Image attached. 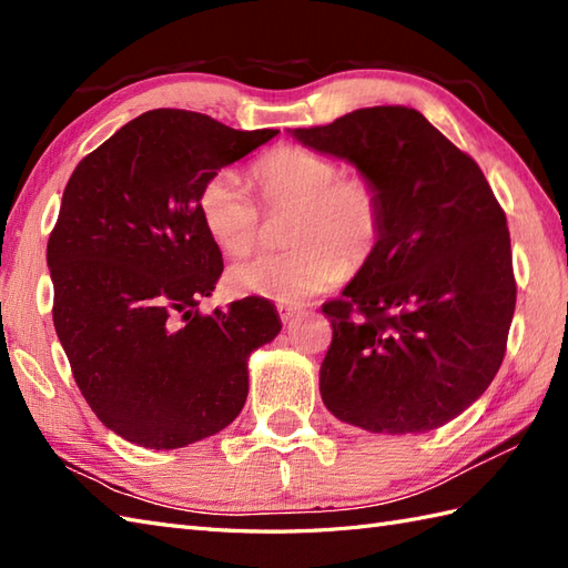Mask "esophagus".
<instances>
[{
    "mask_svg": "<svg viewBox=\"0 0 568 568\" xmlns=\"http://www.w3.org/2000/svg\"><path fill=\"white\" fill-rule=\"evenodd\" d=\"M278 314H281V322L287 324V322L295 320V316L300 314V310L297 307H290V305H278Z\"/></svg>",
    "mask_w": 568,
    "mask_h": 568,
    "instance_id": "obj_1",
    "label": "esophagus"
}]
</instances>
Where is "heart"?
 <instances>
[{
	"label": "heart",
	"mask_w": 568,
	"mask_h": 568,
	"mask_svg": "<svg viewBox=\"0 0 568 568\" xmlns=\"http://www.w3.org/2000/svg\"><path fill=\"white\" fill-rule=\"evenodd\" d=\"M271 215L293 213L281 254L234 263L227 273L236 295L283 305L320 295L375 254L382 234V197L365 176H341V166L320 152L283 144L252 169ZM203 227L224 254L242 256L258 244L263 215L234 171H217L197 195Z\"/></svg>",
	"instance_id": "heart-1"
}]
</instances>
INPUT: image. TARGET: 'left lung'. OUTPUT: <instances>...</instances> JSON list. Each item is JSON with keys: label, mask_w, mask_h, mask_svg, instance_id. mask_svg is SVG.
<instances>
[{"label": "left lung", "mask_w": 568, "mask_h": 568, "mask_svg": "<svg viewBox=\"0 0 568 568\" xmlns=\"http://www.w3.org/2000/svg\"><path fill=\"white\" fill-rule=\"evenodd\" d=\"M346 160L382 197L375 254L324 314V406L371 433H428L457 418L504 363L516 310L506 215L481 169L406 105L287 130Z\"/></svg>", "instance_id": "1"}]
</instances>
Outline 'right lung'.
Listing matches in <instances>:
<instances>
[{
	"mask_svg": "<svg viewBox=\"0 0 568 568\" xmlns=\"http://www.w3.org/2000/svg\"><path fill=\"white\" fill-rule=\"evenodd\" d=\"M275 135L193 111H148L68 181L48 240L52 322L91 412L128 443L176 450L244 408L248 355L283 324L261 297L207 316L195 310L222 275L197 195Z\"/></svg>",
	"mask_w": 568,
	"mask_h": 568,
	"instance_id": "obj_1",
	"label": "right lung"
}]
</instances>
